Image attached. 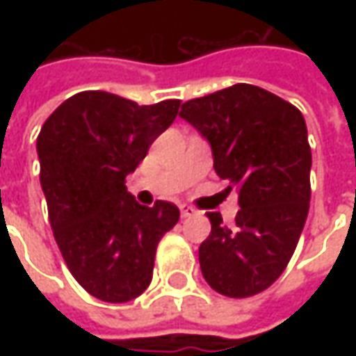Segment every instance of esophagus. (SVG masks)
I'll return each instance as SVG.
<instances>
[{
    "label": "esophagus",
    "mask_w": 356,
    "mask_h": 356,
    "mask_svg": "<svg viewBox=\"0 0 356 356\" xmlns=\"http://www.w3.org/2000/svg\"><path fill=\"white\" fill-rule=\"evenodd\" d=\"M180 213H182V218H190V216L196 213V210H194L192 206H188V204H182V206H180Z\"/></svg>",
    "instance_id": "34e87169"
}]
</instances>
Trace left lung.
Instances as JSON below:
<instances>
[{
  "mask_svg": "<svg viewBox=\"0 0 356 356\" xmlns=\"http://www.w3.org/2000/svg\"><path fill=\"white\" fill-rule=\"evenodd\" d=\"M180 117L206 138L216 174L239 192L236 226L210 212L200 245L208 285L227 297H252L283 273L303 232L311 200L305 118L269 90L239 83L182 104Z\"/></svg>",
  "mask_w": 356,
  "mask_h": 356,
  "instance_id": "obj_1",
  "label": "left lung"
}]
</instances>
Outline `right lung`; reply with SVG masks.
Instances as JSON below:
<instances>
[{"mask_svg": "<svg viewBox=\"0 0 356 356\" xmlns=\"http://www.w3.org/2000/svg\"><path fill=\"white\" fill-rule=\"evenodd\" d=\"M178 106L176 99L138 104L85 90L59 104L37 136L55 241L79 285L101 301L127 303L143 293L158 241L180 218L170 202L140 206L124 186Z\"/></svg>", "mask_w": 356, "mask_h": 356, "instance_id": "obj_1", "label": "right lung"}]
</instances>
